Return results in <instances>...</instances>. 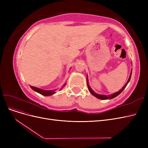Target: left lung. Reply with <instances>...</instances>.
<instances>
[{
    "label": "left lung",
    "mask_w": 148,
    "mask_h": 148,
    "mask_svg": "<svg viewBox=\"0 0 148 148\" xmlns=\"http://www.w3.org/2000/svg\"><path fill=\"white\" fill-rule=\"evenodd\" d=\"M132 69L131 70V72H130V77H129V78L128 79L127 82L126 83V84H125L124 86L122 87V88L120 89V90H119L118 92H115L113 94H112V95H99V94H97L96 92H95V91H94L92 89H91V88L90 87V86L89 85V82H88V76H87V85H88V90L89 91V92H91V94L92 95H93L94 96H95L96 97H97V99H102V100H106V99H113V98L117 97L118 95H119L122 92L123 89L125 88V87L127 86V85L128 84V83H129L130 80L131 79V77H132Z\"/></svg>",
    "instance_id": "obj_1"
}]
</instances>
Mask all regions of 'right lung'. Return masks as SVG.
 I'll return each instance as SVG.
<instances>
[{
    "instance_id": "1",
    "label": "right lung",
    "mask_w": 148,
    "mask_h": 148,
    "mask_svg": "<svg viewBox=\"0 0 148 148\" xmlns=\"http://www.w3.org/2000/svg\"><path fill=\"white\" fill-rule=\"evenodd\" d=\"M66 85V83H64V84L62 86V87L60 88V90H61V89L63 88ZM31 87V88L33 89V90L36 92H37L39 94H41V95H43V96H51V95H53V94L56 93V91L57 90V89H53V90H44V89H40V88H36V87H34V86H29Z\"/></svg>"
}]
</instances>
